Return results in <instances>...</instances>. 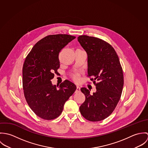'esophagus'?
<instances>
[{"instance_id": "1", "label": "esophagus", "mask_w": 148, "mask_h": 148, "mask_svg": "<svg viewBox=\"0 0 148 148\" xmlns=\"http://www.w3.org/2000/svg\"><path fill=\"white\" fill-rule=\"evenodd\" d=\"M80 92V88L79 86H76V92L77 93V92Z\"/></svg>"}]
</instances>
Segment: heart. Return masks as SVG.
<instances>
[{
	"label": "heart",
	"mask_w": 148,
	"mask_h": 148,
	"mask_svg": "<svg viewBox=\"0 0 148 148\" xmlns=\"http://www.w3.org/2000/svg\"><path fill=\"white\" fill-rule=\"evenodd\" d=\"M72 77L75 82H78L80 79V75L77 73H75L72 76Z\"/></svg>",
	"instance_id": "heart-1"
}]
</instances>
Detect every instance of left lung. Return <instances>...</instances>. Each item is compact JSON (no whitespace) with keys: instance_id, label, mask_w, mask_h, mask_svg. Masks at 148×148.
<instances>
[{"instance_id":"obj_1","label":"left lung","mask_w":148,"mask_h":148,"mask_svg":"<svg viewBox=\"0 0 148 148\" xmlns=\"http://www.w3.org/2000/svg\"><path fill=\"white\" fill-rule=\"evenodd\" d=\"M77 40L87 53L88 76L92 77L90 80L96 88L92 95L86 88H81L85 100L80 111L87 120L101 121L111 114L120 99L124 86L123 69L117 53L108 42L86 35L79 36Z\"/></svg>"}]
</instances>
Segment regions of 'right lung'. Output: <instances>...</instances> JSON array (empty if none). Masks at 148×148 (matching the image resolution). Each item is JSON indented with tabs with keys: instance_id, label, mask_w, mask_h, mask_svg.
Returning <instances> with one entry per match:
<instances>
[{
	"instance_id": "right-lung-1",
	"label": "right lung",
	"mask_w": 148,
	"mask_h": 148,
	"mask_svg": "<svg viewBox=\"0 0 148 148\" xmlns=\"http://www.w3.org/2000/svg\"><path fill=\"white\" fill-rule=\"evenodd\" d=\"M76 37L66 34L45 36L33 47L23 66V88L27 104L39 117L47 120L59 117L65 103L76 89L75 84L65 80L57 89L51 80L58 74L59 54Z\"/></svg>"
}]
</instances>
